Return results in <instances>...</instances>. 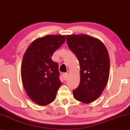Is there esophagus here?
Masks as SVG:
<instances>
[{
  "label": "esophagus",
  "mask_w": 130,
  "mask_h": 130,
  "mask_svg": "<svg viewBox=\"0 0 130 130\" xmlns=\"http://www.w3.org/2000/svg\"><path fill=\"white\" fill-rule=\"evenodd\" d=\"M68 73H63V80H66L67 79V78H68Z\"/></svg>",
  "instance_id": "esophagus-1"
}]
</instances>
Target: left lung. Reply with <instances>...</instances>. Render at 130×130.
I'll return each instance as SVG.
<instances>
[{"mask_svg": "<svg viewBox=\"0 0 130 130\" xmlns=\"http://www.w3.org/2000/svg\"><path fill=\"white\" fill-rule=\"evenodd\" d=\"M67 41L80 66V84L73 91V96L76 100L88 104L99 98L107 84L108 52L100 39L86 34L68 35Z\"/></svg>", "mask_w": 130, "mask_h": 130, "instance_id": "left-lung-1", "label": "left lung"}]
</instances>
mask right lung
I'll return each instance as SVG.
<instances>
[{
	"label": "right lung",
	"mask_w": 130,
	"mask_h": 130,
	"mask_svg": "<svg viewBox=\"0 0 130 130\" xmlns=\"http://www.w3.org/2000/svg\"><path fill=\"white\" fill-rule=\"evenodd\" d=\"M65 36L47 35L31 43L21 65L23 86L30 99L42 106L53 102L61 87L58 65L52 56L65 41Z\"/></svg>",
	"instance_id": "1"
}]
</instances>
